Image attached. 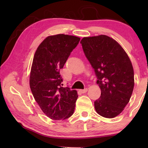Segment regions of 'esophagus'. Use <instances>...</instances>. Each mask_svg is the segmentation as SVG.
Instances as JSON below:
<instances>
[{"label":"esophagus","mask_w":148,"mask_h":148,"mask_svg":"<svg viewBox=\"0 0 148 148\" xmlns=\"http://www.w3.org/2000/svg\"><path fill=\"white\" fill-rule=\"evenodd\" d=\"M88 91V89L87 88H84V89H83V90H79V92H81V93H86V92Z\"/></svg>","instance_id":"34e87169"}]
</instances>
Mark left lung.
Instances as JSON below:
<instances>
[{
  "mask_svg": "<svg viewBox=\"0 0 148 148\" xmlns=\"http://www.w3.org/2000/svg\"><path fill=\"white\" fill-rule=\"evenodd\" d=\"M80 43L97 77L101 90L94 102L97 112L112 118L123 111L134 86V72L130 60L114 39L105 35L84 37Z\"/></svg>",
  "mask_w": 148,
  "mask_h": 148,
  "instance_id": "8db88e82",
  "label": "left lung"
}]
</instances>
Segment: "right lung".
<instances>
[{
	"instance_id": "add662e5",
	"label": "right lung",
	"mask_w": 148,
	"mask_h": 148,
	"mask_svg": "<svg viewBox=\"0 0 148 148\" xmlns=\"http://www.w3.org/2000/svg\"><path fill=\"white\" fill-rule=\"evenodd\" d=\"M80 40L79 37L57 34L47 37L34 54L30 87L36 101L45 114L54 120L73 114L77 91L62 87L60 71Z\"/></svg>"
}]
</instances>
